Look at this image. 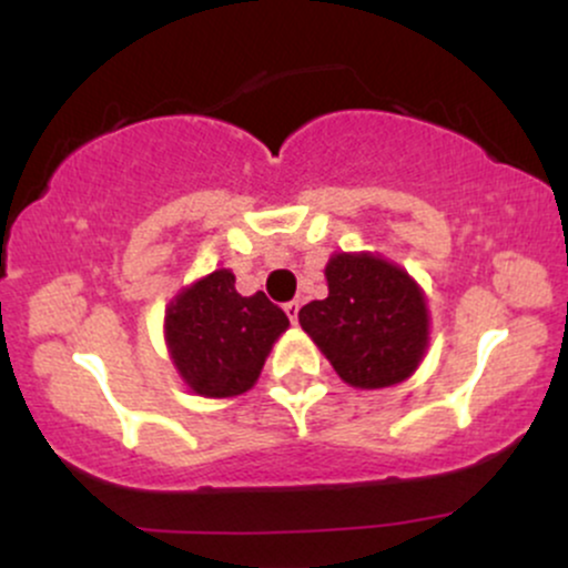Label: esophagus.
I'll use <instances>...</instances> for the list:
<instances>
[{"label": "esophagus", "instance_id": "esophagus-1", "mask_svg": "<svg viewBox=\"0 0 568 568\" xmlns=\"http://www.w3.org/2000/svg\"><path fill=\"white\" fill-rule=\"evenodd\" d=\"M298 310H302V304H298V302H288V304H285V315H288L291 323L298 321Z\"/></svg>", "mask_w": 568, "mask_h": 568}]
</instances>
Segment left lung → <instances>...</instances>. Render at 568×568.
<instances>
[{
	"mask_svg": "<svg viewBox=\"0 0 568 568\" xmlns=\"http://www.w3.org/2000/svg\"><path fill=\"white\" fill-rule=\"evenodd\" d=\"M328 298L298 312L336 374L379 389L408 379L427 347V306L406 272L376 256L338 253L325 266Z\"/></svg>",
	"mask_w": 568,
	"mask_h": 568,
	"instance_id": "1",
	"label": "left lung"
}]
</instances>
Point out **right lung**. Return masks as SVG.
Listing matches in <instances>:
<instances>
[{"instance_id":"add662e5","label":"right lung","mask_w":568,"mask_h":568,"mask_svg":"<svg viewBox=\"0 0 568 568\" xmlns=\"http://www.w3.org/2000/svg\"><path fill=\"white\" fill-rule=\"evenodd\" d=\"M288 315L262 291L240 296L230 270H216L168 306L165 336L184 382L197 395L232 397L253 387Z\"/></svg>"}]
</instances>
